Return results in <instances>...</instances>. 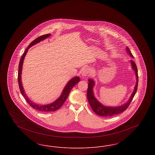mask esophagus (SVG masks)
I'll return each instance as SVG.
<instances>
[{"label":"esophagus","instance_id":"obj_1","mask_svg":"<svg viewBox=\"0 0 155 155\" xmlns=\"http://www.w3.org/2000/svg\"><path fill=\"white\" fill-rule=\"evenodd\" d=\"M91 70L89 67H85L82 70V75L83 77H86L91 73Z\"/></svg>","mask_w":155,"mask_h":155}]
</instances>
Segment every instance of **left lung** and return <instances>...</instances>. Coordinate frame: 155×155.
<instances>
[{
	"label": "left lung",
	"mask_w": 155,
	"mask_h": 155,
	"mask_svg": "<svg viewBox=\"0 0 155 155\" xmlns=\"http://www.w3.org/2000/svg\"><path fill=\"white\" fill-rule=\"evenodd\" d=\"M127 51L129 53V54L134 58L132 53L130 52V51L128 48H126ZM131 64L133 67V70L135 71V75L137 78V82L136 85L134 87V90L133 91V94L130 96V98L128 101L127 103H124V104L121 106H119L117 107H109V106H105L102 104L98 102V101L95 98V97L94 95L93 92V88L95 85V82L92 79H89L88 80V87L87 89V97L89 103L92 108L93 111L97 114V115L103 117H110L116 114H118L124 111H125L128 107L129 106L131 102L133 100L134 96H135L137 90L138 88V70L137 67L133 60H131Z\"/></svg>",
	"instance_id": "1"
}]
</instances>
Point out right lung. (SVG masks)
<instances>
[{"label": "right lung", "instance_id": "right-lung-1", "mask_svg": "<svg viewBox=\"0 0 155 155\" xmlns=\"http://www.w3.org/2000/svg\"><path fill=\"white\" fill-rule=\"evenodd\" d=\"M51 36L50 34H46L42 35L41 37L37 38V39H35V40H34L31 44H30L28 48L25 49V52L23 53L20 63H19V66H18V85H19V88L20 90V92L22 94V96L24 97V98L25 99L26 101L27 102V103H28L30 105L31 107H32L33 109L39 111H42V112H49V111H54L57 110H58L59 108L63 104V103H64V102L66 101V100L67 98V97L69 95L70 92L71 91V89L73 88L74 85H75L78 82H80V78L78 77H75L74 78H73L71 80H70V81L68 82V83L67 84L66 87H64V88L63 91V92L61 94V95L59 97V98L56 100L54 102L51 103V104H48L46 105H39L36 103H34L33 102H32L30 99V98H28V97L27 96L22 85V82H21V72H22V64H23V61H24V58L27 54V53L28 52V49L30 48L34 45L37 44L38 43H39V42L43 41L46 38H48Z\"/></svg>", "mask_w": 155, "mask_h": 155}]
</instances>
